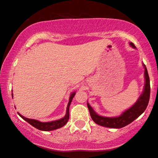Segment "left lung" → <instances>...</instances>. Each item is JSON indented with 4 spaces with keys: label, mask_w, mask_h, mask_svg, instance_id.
<instances>
[{
    "label": "left lung",
    "mask_w": 158,
    "mask_h": 158,
    "mask_svg": "<svg viewBox=\"0 0 158 158\" xmlns=\"http://www.w3.org/2000/svg\"><path fill=\"white\" fill-rule=\"evenodd\" d=\"M130 45L133 48H136L133 43H130ZM145 68V86H144V91L143 94L140 95L137 101L133 104L131 108L124 111L121 115L118 117H103L98 115L94 111L92 107L87 103L88 110H89L90 115L91 118L96 124L100 126H103L106 127L110 128H121L127 126V124H131L135 119H136L140 115L143 113L144 111L147 108L150 98V79L148 76V71L146 67L143 64Z\"/></svg>",
    "instance_id": "8db88e82"
}]
</instances>
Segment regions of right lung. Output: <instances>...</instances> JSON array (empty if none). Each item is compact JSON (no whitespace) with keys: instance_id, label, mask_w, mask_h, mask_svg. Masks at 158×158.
<instances>
[{"instance_id":"1","label":"right lung","mask_w":158,"mask_h":158,"mask_svg":"<svg viewBox=\"0 0 158 158\" xmlns=\"http://www.w3.org/2000/svg\"><path fill=\"white\" fill-rule=\"evenodd\" d=\"M76 92L72 93L70 94V99H69V103L67 107V112H66V115L64 118L59 119V120L53 121H49V122H41L37 120H34V119H31L27 118L24 117L21 114L18 112V114L19 115L20 117H22L24 120L28 122L31 125H32L33 127L37 128L38 130H40V131H54V130L58 129V128L62 127L63 126H64L67 123V121L69 120V118H70V114H69V108H70V105L72 102L73 98L75 96ZM12 96H13V94H12Z\"/></svg>"}]
</instances>
